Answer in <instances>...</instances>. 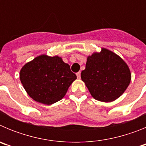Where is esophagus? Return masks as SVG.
<instances>
[{
    "mask_svg": "<svg viewBox=\"0 0 146 146\" xmlns=\"http://www.w3.org/2000/svg\"><path fill=\"white\" fill-rule=\"evenodd\" d=\"M77 78H78V79H80V75H81V72H77Z\"/></svg>",
    "mask_w": 146,
    "mask_h": 146,
    "instance_id": "esophagus-1",
    "label": "esophagus"
}]
</instances>
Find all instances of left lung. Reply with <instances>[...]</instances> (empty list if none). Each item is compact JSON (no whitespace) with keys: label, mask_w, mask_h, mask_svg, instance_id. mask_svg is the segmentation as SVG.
Wrapping results in <instances>:
<instances>
[{"label":"left lung","mask_w":146,"mask_h":146,"mask_svg":"<svg viewBox=\"0 0 146 146\" xmlns=\"http://www.w3.org/2000/svg\"><path fill=\"white\" fill-rule=\"evenodd\" d=\"M131 72L126 62L106 48L87 58L81 72L91 96L98 101L111 102L124 93L131 82Z\"/></svg>","instance_id":"1"}]
</instances>
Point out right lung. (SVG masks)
Returning a JSON list of instances; mask_svg holds the SVG:
<instances>
[{
  "label": "right lung",
  "mask_w": 146,
  "mask_h": 146,
  "mask_svg": "<svg viewBox=\"0 0 146 146\" xmlns=\"http://www.w3.org/2000/svg\"><path fill=\"white\" fill-rule=\"evenodd\" d=\"M20 79L30 97L50 105L64 97L77 76L60 57L41 55L22 67Z\"/></svg>",
  "instance_id": "obj_1"
}]
</instances>
